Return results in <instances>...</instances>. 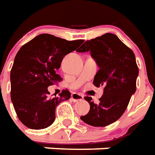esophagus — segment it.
<instances>
[{
  "instance_id": "obj_1",
  "label": "esophagus",
  "mask_w": 155,
  "mask_h": 155,
  "mask_svg": "<svg viewBox=\"0 0 155 155\" xmlns=\"http://www.w3.org/2000/svg\"><path fill=\"white\" fill-rule=\"evenodd\" d=\"M83 95H80V94H78V93H73L71 95V99L73 100V101L75 102H78V101H82L83 100Z\"/></svg>"
}]
</instances>
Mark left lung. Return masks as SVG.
<instances>
[{
	"label": "left lung",
	"instance_id": "left-lung-1",
	"mask_svg": "<svg viewBox=\"0 0 155 155\" xmlns=\"http://www.w3.org/2000/svg\"><path fill=\"white\" fill-rule=\"evenodd\" d=\"M87 51L100 68L93 84L104 88L97 104L90 96L85 97L90 110L80 118L91 126H108L123 114L136 92L139 74L136 57L133 51L113 33L87 41L78 49V52Z\"/></svg>",
	"mask_w": 155,
	"mask_h": 155
}]
</instances>
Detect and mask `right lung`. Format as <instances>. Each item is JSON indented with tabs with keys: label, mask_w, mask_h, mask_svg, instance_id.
Returning <instances> with one entry per match:
<instances>
[{
	"label": "right lung",
	"mask_w": 155,
	"mask_h": 155,
	"mask_svg": "<svg viewBox=\"0 0 155 155\" xmlns=\"http://www.w3.org/2000/svg\"><path fill=\"white\" fill-rule=\"evenodd\" d=\"M83 41L44 33L19 49L10 71V97L18 119L27 127L39 130L51 126L55 119L57 105L70 99L67 89L59 97L49 98L47 88L62 81L56 72L64 56Z\"/></svg>",
	"instance_id": "right-lung-1"
}]
</instances>
